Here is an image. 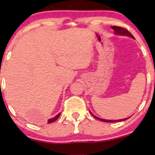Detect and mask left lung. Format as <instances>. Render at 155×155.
<instances>
[{
  "instance_id": "8db88e82",
  "label": "left lung",
  "mask_w": 155,
  "mask_h": 155,
  "mask_svg": "<svg viewBox=\"0 0 155 155\" xmlns=\"http://www.w3.org/2000/svg\"><path fill=\"white\" fill-rule=\"evenodd\" d=\"M111 28L112 29L114 30V34L115 35H124V36H128V37H130V38H134V36L131 34L128 31H127L126 29H124V28H120V27H117V26H111ZM90 114L93 116L95 118L97 119V120H99L101 121H103V122H122V121H124L126 120H127V119H129L130 117L128 118H125V119H122V120H104V119H101V118H99V117L95 116L94 114H92L91 113V111H90Z\"/></svg>"
}]
</instances>
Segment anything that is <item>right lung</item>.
Returning a JSON list of instances; mask_svg holds the SVG:
<instances>
[{
	"mask_svg": "<svg viewBox=\"0 0 155 155\" xmlns=\"http://www.w3.org/2000/svg\"><path fill=\"white\" fill-rule=\"evenodd\" d=\"M60 113H59L58 114H57L56 116H55L54 117H53V118H51V119H49V120H48V123H51V122H54L55 120H57L58 119V117H60Z\"/></svg>",
	"mask_w": 155,
	"mask_h": 155,
	"instance_id": "add662e5",
	"label": "right lung"
}]
</instances>
